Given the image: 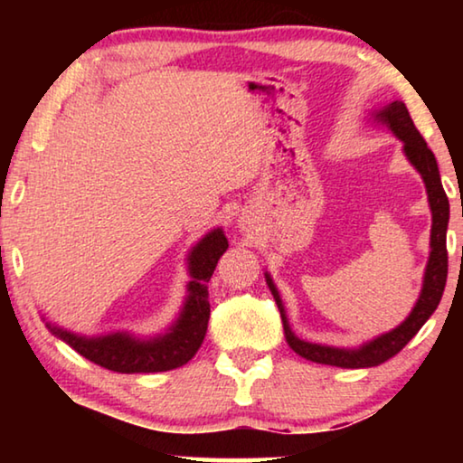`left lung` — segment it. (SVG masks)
I'll return each mask as SVG.
<instances>
[{"label": "left lung", "instance_id": "1", "mask_svg": "<svg viewBox=\"0 0 463 463\" xmlns=\"http://www.w3.org/2000/svg\"><path fill=\"white\" fill-rule=\"evenodd\" d=\"M375 122L388 126L392 135L402 141V151L407 156L417 173L421 175L423 185H426L430 211H432V230H430V257L426 271H423V284L421 293L417 297L413 309L404 318L401 325L392 331L379 335V337L366 341V344L358 347H335V345H322L312 344V341L299 339L293 333L288 325L287 312H284V303L280 299L274 280L265 271V282L274 295L276 306L280 309L282 325H284V337H287L288 345L299 354L301 358L312 360L318 364H331L341 366V369H366V366H377L396 356L411 339L415 337L417 331L426 325V320L434 314L439 307L442 290L447 284V225H449V198L442 189L439 164L432 151H430L428 143L423 141L420 130L415 128L413 119L409 116L407 105L402 100H392V103L383 105L382 109L373 113Z\"/></svg>", "mask_w": 463, "mask_h": 463}]
</instances>
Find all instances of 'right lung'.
<instances>
[{"label": "right lung", "instance_id": "right-lung-1", "mask_svg": "<svg viewBox=\"0 0 463 463\" xmlns=\"http://www.w3.org/2000/svg\"><path fill=\"white\" fill-rule=\"evenodd\" d=\"M227 238L221 227H214L192 246L187 255V295L173 325L154 337H137L128 331H116L88 337L67 331L43 318L48 331L69 347L116 373H162L189 363L204 341L211 303H208V280L221 255L227 250Z\"/></svg>", "mask_w": 463, "mask_h": 463}]
</instances>
